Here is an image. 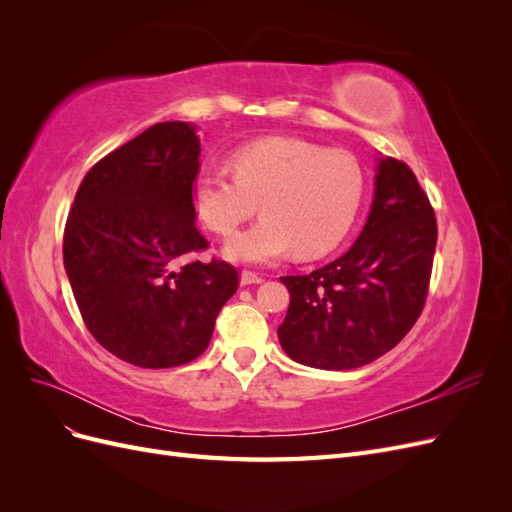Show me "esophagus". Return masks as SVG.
I'll return each mask as SVG.
<instances>
[{
  "label": "esophagus",
  "instance_id": "34e87169",
  "mask_svg": "<svg viewBox=\"0 0 512 512\" xmlns=\"http://www.w3.org/2000/svg\"><path fill=\"white\" fill-rule=\"evenodd\" d=\"M262 275L254 273V271H243L241 273V286H252V284H262Z\"/></svg>",
  "mask_w": 512,
  "mask_h": 512
}]
</instances>
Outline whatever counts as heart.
<instances>
[{"instance_id":"obj_1","label":"heart","mask_w":512,"mask_h":512,"mask_svg":"<svg viewBox=\"0 0 512 512\" xmlns=\"http://www.w3.org/2000/svg\"><path fill=\"white\" fill-rule=\"evenodd\" d=\"M232 175L200 170L192 181V207L209 230L230 237L256 205L262 218L226 245L241 262L303 258L331 252L359 213L365 177L350 151L294 136H265L232 151Z\"/></svg>"}]
</instances>
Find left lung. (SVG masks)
I'll use <instances>...</instances> for the list:
<instances>
[{
    "instance_id": "1",
    "label": "left lung",
    "mask_w": 512,
    "mask_h": 512,
    "mask_svg": "<svg viewBox=\"0 0 512 512\" xmlns=\"http://www.w3.org/2000/svg\"><path fill=\"white\" fill-rule=\"evenodd\" d=\"M438 224L412 168L380 160L367 224L350 250L307 275L280 280L290 305L277 329L290 359L318 369L376 361L421 316Z\"/></svg>"
}]
</instances>
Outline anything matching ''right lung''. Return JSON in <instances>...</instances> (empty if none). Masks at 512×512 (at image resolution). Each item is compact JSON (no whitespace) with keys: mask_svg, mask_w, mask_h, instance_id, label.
I'll return each instance as SVG.
<instances>
[{"mask_svg":"<svg viewBox=\"0 0 512 512\" xmlns=\"http://www.w3.org/2000/svg\"><path fill=\"white\" fill-rule=\"evenodd\" d=\"M194 126L164 121L89 168L64 230V267L96 342L136 367L194 361L239 288L196 228L192 181L200 170Z\"/></svg>","mask_w":512,"mask_h":512,"instance_id":"right-lung-1","label":"right lung"}]
</instances>
